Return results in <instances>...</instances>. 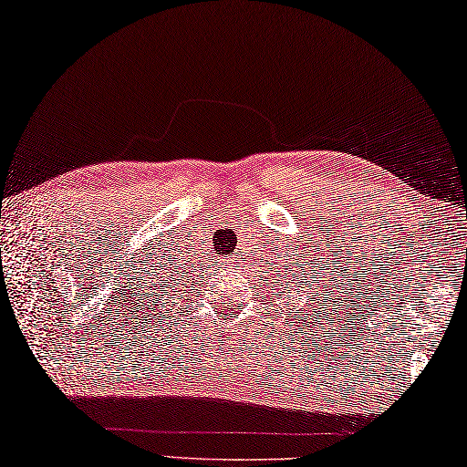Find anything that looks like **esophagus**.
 <instances>
[{"mask_svg": "<svg viewBox=\"0 0 467 467\" xmlns=\"http://www.w3.org/2000/svg\"><path fill=\"white\" fill-rule=\"evenodd\" d=\"M231 263H233V265H234V263H236V261H234V259H231ZM236 265H239V263H236Z\"/></svg>", "mask_w": 467, "mask_h": 467, "instance_id": "1", "label": "esophagus"}]
</instances>
